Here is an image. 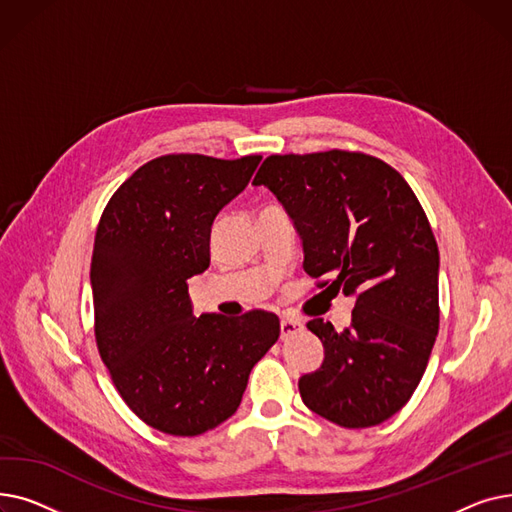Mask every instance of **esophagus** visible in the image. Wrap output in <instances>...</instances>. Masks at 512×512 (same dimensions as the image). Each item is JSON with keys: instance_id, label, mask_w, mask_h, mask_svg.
Returning a JSON list of instances; mask_svg holds the SVG:
<instances>
[{"instance_id": "34e87169", "label": "esophagus", "mask_w": 512, "mask_h": 512, "mask_svg": "<svg viewBox=\"0 0 512 512\" xmlns=\"http://www.w3.org/2000/svg\"><path fill=\"white\" fill-rule=\"evenodd\" d=\"M280 330H282V338H286V336H290V334L301 332V330H303V324H301V321H297V319L284 317L282 324H280Z\"/></svg>"}]
</instances>
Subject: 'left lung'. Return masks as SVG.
<instances>
[{"mask_svg": "<svg viewBox=\"0 0 512 512\" xmlns=\"http://www.w3.org/2000/svg\"><path fill=\"white\" fill-rule=\"evenodd\" d=\"M253 184L288 211L317 288L357 297L346 330L307 324L324 363L299 380L303 402L340 427L390 419L419 386L440 328V253L413 188L386 161L342 149L270 155Z\"/></svg>", "mask_w": 512, "mask_h": 512, "instance_id": "1", "label": "left lung"}]
</instances>
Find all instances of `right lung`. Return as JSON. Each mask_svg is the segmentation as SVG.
<instances>
[{
    "label": "right lung",
    "mask_w": 512,
    "mask_h": 512,
    "mask_svg": "<svg viewBox=\"0 0 512 512\" xmlns=\"http://www.w3.org/2000/svg\"><path fill=\"white\" fill-rule=\"evenodd\" d=\"M261 155H161L107 201L91 286L101 361L130 411L170 436L232 417L253 365L280 336L278 315L193 317L186 280L209 267L211 224L245 191Z\"/></svg>",
    "instance_id": "obj_1"
}]
</instances>
